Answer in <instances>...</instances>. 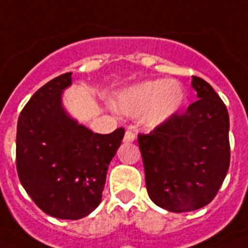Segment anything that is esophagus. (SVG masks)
<instances>
[{
	"instance_id": "esophagus-1",
	"label": "esophagus",
	"mask_w": 248,
	"mask_h": 248,
	"mask_svg": "<svg viewBox=\"0 0 248 248\" xmlns=\"http://www.w3.org/2000/svg\"><path fill=\"white\" fill-rule=\"evenodd\" d=\"M136 139V135L132 131H126L124 135V142H133Z\"/></svg>"
}]
</instances>
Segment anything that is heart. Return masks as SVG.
<instances>
[{"mask_svg":"<svg viewBox=\"0 0 248 248\" xmlns=\"http://www.w3.org/2000/svg\"><path fill=\"white\" fill-rule=\"evenodd\" d=\"M185 92L174 80H148L128 88L119 96V108L128 116L145 115L152 126L160 125L180 111Z\"/></svg>","mask_w":248,"mask_h":248,"instance_id":"obj_1","label":"heart"}]
</instances>
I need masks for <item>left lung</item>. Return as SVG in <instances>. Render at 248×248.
Segmentation results:
<instances>
[{"instance_id":"8db88e82","label":"left lung","mask_w":248,"mask_h":248,"mask_svg":"<svg viewBox=\"0 0 248 248\" xmlns=\"http://www.w3.org/2000/svg\"><path fill=\"white\" fill-rule=\"evenodd\" d=\"M198 100L149 135H139L151 200L173 213L210 203L230 166L229 112L213 87L193 77Z\"/></svg>"}]
</instances>
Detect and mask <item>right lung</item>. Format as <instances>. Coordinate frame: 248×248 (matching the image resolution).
Returning a JSON list of instances; mask_svg holds the SVG:
<instances>
[{
	"mask_svg": "<svg viewBox=\"0 0 248 248\" xmlns=\"http://www.w3.org/2000/svg\"><path fill=\"white\" fill-rule=\"evenodd\" d=\"M71 82L67 72L41 87L17 124L19 181L41 210L59 219H80L99 206L124 137V128L100 135L70 117L62 93Z\"/></svg>",
	"mask_w": 248,
	"mask_h": 248,
	"instance_id": "add662e5",
	"label": "right lung"
}]
</instances>
